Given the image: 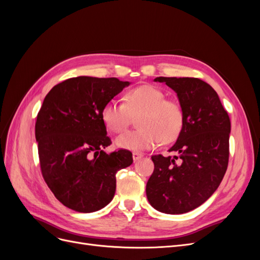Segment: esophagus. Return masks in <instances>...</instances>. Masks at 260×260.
Wrapping results in <instances>:
<instances>
[{"mask_svg": "<svg viewBox=\"0 0 260 260\" xmlns=\"http://www.w3.org/2000/svg\"><path fill=\"white\" fill-rule=\"evenodd\" d=\"M143 155L141 154V153H138V152H133V154H132V157H133V160H139L141 157H142Z\"/></svg>", "mask_w": 260, "mask_h": 260, "instance_id": "esophagus-1", "label": "esophagus"}]
</instances>
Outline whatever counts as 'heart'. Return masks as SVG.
Returning a JSON list of instances; mask_svg holds the SVG:
<instances>
[{"label":"heart","instance_id":"heart-1","mask_svg":"<svg viewBox=\"0 0 260 260\" xmlns=\"http://www.w3.org/2000/svg\"><path fill=\"white\" fill-rule=\"evenodd\" d=\"M140 129L128 131L116 139V145L131 151H147L175 141L183 129L184 112L179 102L152 84H144L125 93L124 103L109 101L102 109V119L108 130L121 133L128 129L133 117L139 116Z\"/></svg>","mask_w":260,"mask_h":260}]
</instances>
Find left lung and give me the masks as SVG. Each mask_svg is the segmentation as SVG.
<instances>
[{"instance_id": "1", "label": "left lung", "mask_w": 260, "mask_h": 260, "mask_svg": "<svg viewBox=\"0 0 260 260\" xmlns=\"http://www.w3.org/2000/svg\"><path fill=\"white\" fill-rule=\"evenodd\" d=\"M155 81L177 92L184 124L169 149L179 156H152L154 171L146 196L157 210L184 214L206 202L222 181L229 162L231 121L217 92L199 78L158 77Z\"/></svg>"}]
</instances>
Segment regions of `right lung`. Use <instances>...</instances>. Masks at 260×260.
Here are the masks:
<instances>
[{"mask_svg": "<svg viewBox=\"0 0 260 260\" xmlns=\"http://www.w3.org/2000/svg\"><path fill=\"white\" fill-rule=\"evenodd\" d=\"M128 81L117 78L76 77L55 86L37 116L41 174L62 205L93 212L105 207L116 191L118 170L130 166L132 153L112 144L102 119V109Z\"/></svg>", "mask_w": 260, "mask_h": 260, "instance_id": "obj_1", "label": "right lung"}]
</instances>
